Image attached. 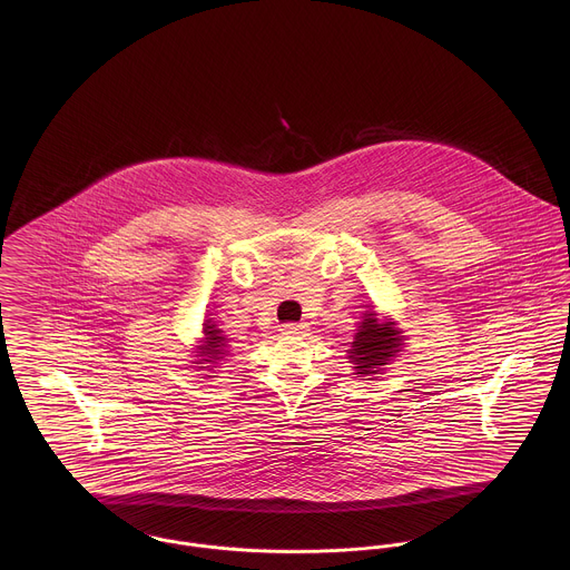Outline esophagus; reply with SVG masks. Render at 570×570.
I'll list each match as a JSON object with an SVG mask.
<instances>
[{
	"mask_svg": "<svg viewBox=\"0 0 570 570\" xmlns=\"http://www.w3.org/2000/svg\"><path fill=\"white\" fill-rule=\"evenodd\" d=\"M282 335H305L307 333V325H295V323H286L279 326Z\"/></svg>",
	"mask_w": 570,
	"mask_h": 570,
	"instance_id": "obj_1",
	"label": "esophagus"
}]
</instances>
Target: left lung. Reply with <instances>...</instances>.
<instances>
[{
	"label": "left lung",
	"mask_w": 570,
	"mask_h": 570,
	"mask_svg": "<svg viewBox=\"0 0 570 570\" xmlns=\"http://www.w3.org/2000/svg\"><path fill=\"white\" fill-rule=\"evenodd\" d=\"M404 331L393 318H380L376 309L363 312V321L356 326L351 348L346 351L353 363L356 379L374 380L404 348Z\"/></svg>",
	"instance_id": "1"
}]
</instances>
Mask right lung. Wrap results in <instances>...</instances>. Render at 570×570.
Segmentation results:
<instances>
[{
  "instance_id": "obj_1",
  "label": "right lung",
  "mask_w": 570,
  "mask_h": 570,
  "mask_svg": "<svg viewBox=\"0 0 570 570\" xmlns=\"http://www.w3.org/2000/svg\"><path fill=\"white\" fill-rule=\"evenodd\" d=\"M228 348V340H226V335H224V331L219 328V326L209 318V321H205V325H203V337H200V344L194 348V367H198V370H214L217 367V363L226 356V351Z\"/></svg>"
}]
</instances>
